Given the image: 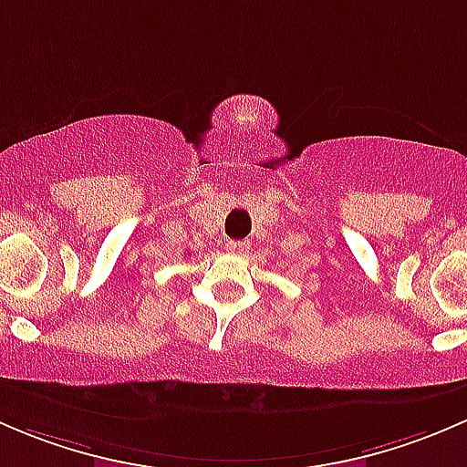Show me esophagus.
I'll return each mask as SVG.
<instances>
[{
	"label": "esophagus",
	"mask_w": 467,
	"mask_h": 467,
	"mask_svg": "<svg viewBox=\"0 0 467 467\" xmlns=\"http://www.w3.org/2000/svg\"><path fill=\"white\" fill-rule=\"evenodd\" d=\"M251 251V244L244 239V242H230L228 244V253H233V255H244V253Z\"/></svg>",
	"instance_id": "esophagus-1"
}]
</instances>
